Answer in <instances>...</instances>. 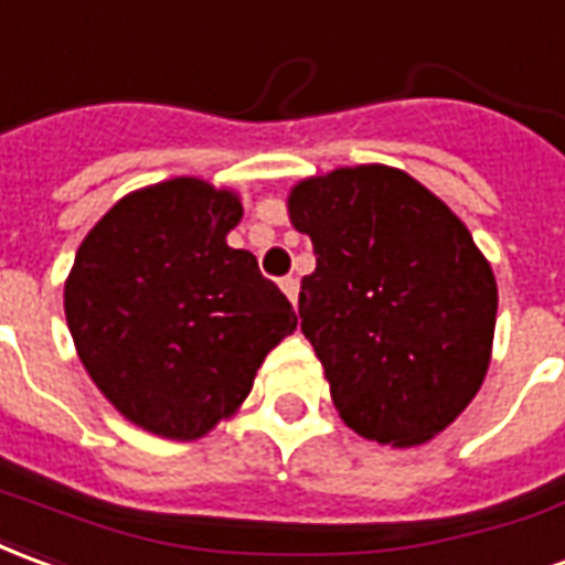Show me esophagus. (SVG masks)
<instances>
[{
	"label": "esophagus",
	"mask_w": 565,
	"mask_h": 565,
	"mask_svg": "<svg viewBox=\"0 0 565 565\" xmlns=\"http://www.w3.org/2000/svg\"><path fill=\"white\" fill-rule=\"evenodd\" d=\"M279 289H282V291H286V295H289V301H291V303H298V289H301V282H298L295 276H286V279L279 282Z\"/></svg>",
	"instance_id": "34e87169"
}]
</instances>
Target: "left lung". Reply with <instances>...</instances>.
Masks as SVG:
<instances>
[{"label":"left lung","mask_w":565,"mask_h":565,"mask_svg":"<svg viewBox=\"0 0 565 565\" xmlns=\"http://www.w3.org/2000/svg\"><path fill=\"white\" fill-rule=\"evenodd\" d=\"M286 206L313 239L298 313L340 419L367 441H431L490 367V262L441 198L386 163L301 179Z\"/></svg>","instance_id":"left-lung-1"}]
</instances>
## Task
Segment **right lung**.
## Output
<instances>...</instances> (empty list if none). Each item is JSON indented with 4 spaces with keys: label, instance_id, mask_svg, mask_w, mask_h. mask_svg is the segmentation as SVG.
I'll return each mask as SVG.
<instances>
[{
    "label": "right lung",
    "instance_id": "obj_1",
    "mask_svg": "<svg viewBox=\"0 0 565 565\" xmlns=\"http://www.w3.org/2000/svg\"><path fill=\"white\" fill-rule=\"evenodd\" d=\"M237 191L194 175L130 191L75 252L63 310L84 371L139 429L198 441L234 417L298 328L255 255L231 249Z\"/></svg>",
    "mask_w": 565,
    "mask_h": 565
}]
</instances>
